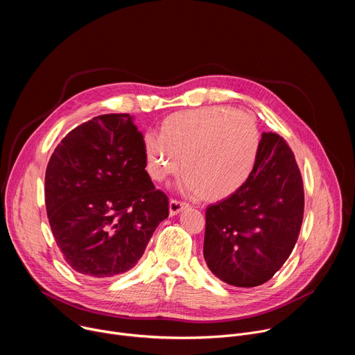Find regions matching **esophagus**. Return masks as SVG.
I'll list each match as a JSON object with an SVG mask.
<instances>
[{"mask_svg": "<svg viewBox=\"0 0 355 355\" xmlns=\"http://www.w3.org/2000/svg\"><path fill=\"white\" fill-rule=\"evenodd\" d=\"M188 205L184 204V202H180V200H175V199H171L168 202V211H170V216H175L178 215L180 212H182Z\"/></svg>", "mask_w": 355, "mask_h": 355, "instance_id": "esophagus-1", "label": "esophagus"}]
</instances>
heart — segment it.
I'll list each match as a JSON object with an SVG mask.
<instances>
[{
	"mask_svg": "<svg viewBox=\"0 0 355 355\" xmlns=\"http://www.w3.org/2000/svg\"><path fill=\"white\" fill-rule=\"evenodd\" d=\"M261 135L256 119L223 110H192L170 115L159 136L144 139L146 168L163 182L182 168L180 189L208 200L234 195L256 168Z\"/></svg>",
	"mask_w": 355,
	"mask_h": 355,
	"instance_id": "1",
	"label": "heart"
}]
</instances>
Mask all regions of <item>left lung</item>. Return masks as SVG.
<instances>
[{"mask_svg": "<svg viewBox=\"0 0 355 355\" xmlns=\"http://www.w3.org/2000/svg\"><path fill=\"white\" fill-rule=\"evenodd\" d=\"M303 184L295 156L277 133H263L248 181L207 208L204 257L220 281L251 288L286 261L303 219Z\"/></svg>", "mask_w": 355, "mask_h": 355, "instance_id": "obj_1", "label": "left lung"}]
</instances>
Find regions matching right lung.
I'll return each instance as SVG.
<instances>
[{"instance_id": "1", "label": "right lung", "mask_w": 355, "mask_h": 355, "mask_svg": "<svg viewBox=\"0 0 355 355\" xmlns=\"http://www.w3.org/2000/svg\"><path fill=\"white\" fill-rule=\"evenodd\" d=\"M128 114H108L73 129L44 175L50 227L78 274L110 278L133 268L168 216V199L147 171L144 141Z\"/></svg>"}]
</instances>
